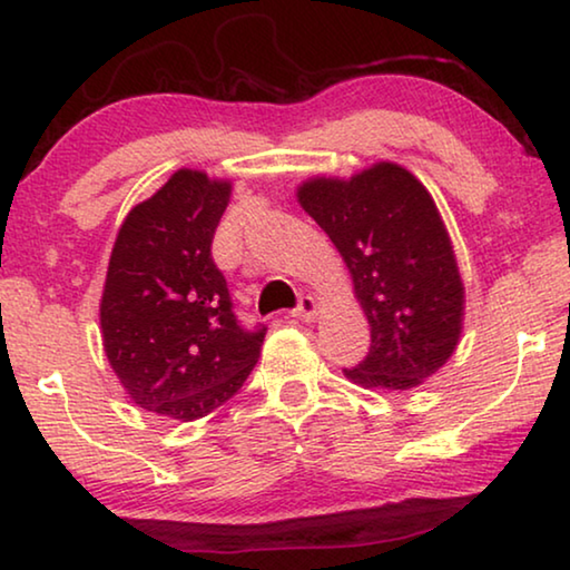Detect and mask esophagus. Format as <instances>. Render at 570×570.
Instances as JSON below:
<instances>
[{"instance_id": "obj_1", "label": "esophagus", "mask_w": 570, "mask_h": 570, "mask_svg": "<svg viewBox=\"0 0 570 570\" xmlns=\"http://www.w3.org/2000/svg\"><path fill=\"white\" fill-rule=\"evenodd\" d=\"M292 314L302 322H314V320H317V314H320V304H317V299H314V296L306 294V296H302L299 304H296V309Z\"/></svg>"}]
</instances>
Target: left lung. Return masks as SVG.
<instances>
[{"instance_id":"left-lung-1","label":"left lung","mask_w":570,"mask_h":570,"mask_svg":"<svg viewBox=\"0 0 570 570\" xmlns=\"http://www.w3.org/2000/svg\"><path fill=\"white\" fill-rule=\"evenodd\" d=\"M296 200L340 250L370 324V352L342 373L375 391L423 385L464 330L462 274L429 189L395 161H375L352 177L304 179Z\"/></svg>"}]
</instances>
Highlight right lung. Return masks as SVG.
Returning <instances> with one entry per match:
<instances>
[{"instance_id": "1", "label": "right lung", "mask_w": 570, "mask_h": 570, "mask_svg": "<svg viewBox=\"0 0 570 570\" xmlns=\"http://www.w3.org/2000/svg\"><path fill=\"white\" fill-rule=\"evenodd\" d=\"M230 179L177 169L126 215L108 258L98 320L126 395L167 421L230 401L256 367L266 330H243L213 264Z\"/></svg>"}]
</instances>
